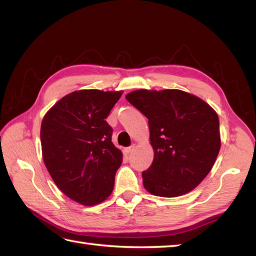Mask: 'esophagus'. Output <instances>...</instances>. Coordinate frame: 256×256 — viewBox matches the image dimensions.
<instances>
[{"label":"esophagus","mask_w":256,"mask_h":256,"mask_svg":"<svg viewBox=\"0 0 256 256\" xmlns=\"http://www.w3.org/2000/svg\"><path fill=\"white\" fill-rule=\"evenodd\" d=\"M134 148H135V145H132V146H130V148H124V152L126 154H130V153H132V152L134 150Z\"/></svg>","instance_id":"obj_1"}]
</instances>
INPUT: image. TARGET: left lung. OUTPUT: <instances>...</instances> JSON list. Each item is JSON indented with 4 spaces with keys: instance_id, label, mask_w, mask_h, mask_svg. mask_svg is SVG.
Here are the masks:
<instances>
[{
    "instance_id": "obj_1",
    "label": "left lung",
    "mask_w": 256,
    "mask_h": 256,
    "mask_svg": "<svg viewBox=\"0 0 256 256\" xmlns=\"http://www.w3.org/2000/svg\"><path fill=\"white\" fill-rule=\"evenodd\" d=\"M125 98L148 118L154 160L142 172L145 189L166 198L192 192L219 154L218 114L200 98L177 89H140Z\"/></svg>"
}]
</instances>
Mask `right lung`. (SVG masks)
Segmentation results:
<instances>
[{
  "label": "right lung",
  "instance_id": "obj_1",
  "mask_svg": "<svg viewBox=\"0 0 256 256\" xmlns=\"http://www.w3.org/2000/svg\"><path fill=\"white\" fill-rule=\"evenodd\" d=\"M123 91L79 90L62 98L42 122V160L62 192L84 206L104 201L114 187L122 152L106 121Z\"/></svg>",
  "mask_w": 256,
  "mask_h": 256
}]
</instances>
